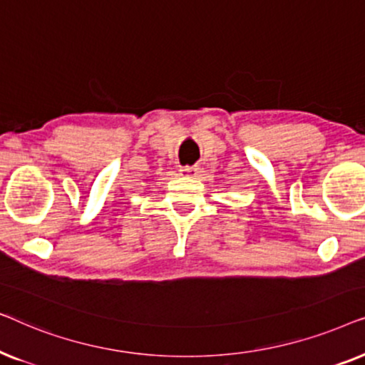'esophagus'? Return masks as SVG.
Returning <instances> with one entry per match:
<instances>
[{
	"label": "esophagus",
	"mask_w": 365,
	"mask_h": 365,
	"mask_svg": "<svg viewBox=\"0 0 365 365\" xmlns=\"http://www.w3.org/2000/svg\"><path fill=\"white\" fill-rule=\"evenodd\" d=\"M199 168L197 166H186V168H181L179 169V174H181L182 178H191V179H196L199 176Z\"/></svg>",
	"instance_id": "obj_1"
}]
</instances>
